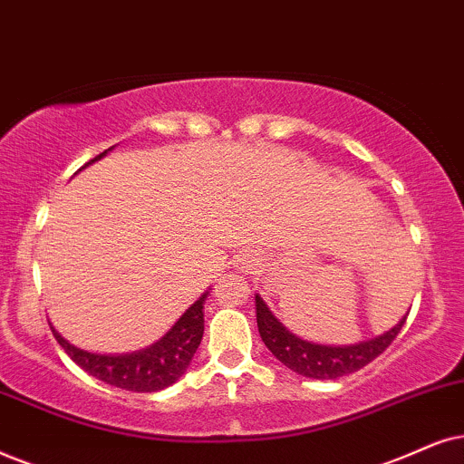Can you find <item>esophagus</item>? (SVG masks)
<instances>
[{
  "mask_svg": "<svg viewBox=\"0 0 464 464\" xmlns=\"http://www.w3.org/2000/svg\"><path fill=\"white\" fill-rule=\"evenodd\" d=\"M255 266H256V259L252 255H248V252H242V255H237V259H236L237 269H250Z\"/></svg>",
  "mask_w": 464,
  "mask_h": 464,
  "instance_id": "obj_1",
  "label": "esophagus"
}]
</instances>
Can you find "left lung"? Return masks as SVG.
<instances>
[{"mask_svg": "<svg viewBox=\"0 0 464 464\" xmlns=\"http://www.w3.org/2000/svg\"><path fill=\"white\" fill-rule=\"evenodd\" d=\"M255 304L256 325H259V334L266 347L286 368L308 379H340L360 371L390 347L392 340L398 336L404 321H407V314H404L392 330L383 332L377 338L362 340V343L355 344H319L293 334L267 308L266 300L259 293L255 295Z\"/></svg>", "mask_w": 464, "mask_h": 464, "instance_id": "obj_1", "label": "left lung"}]
</instances>
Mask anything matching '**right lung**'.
Returning <instances> with one entry per match:
<instances>
[{"instance_id": "obj_1", "label": "right lung", "mask_w": 464, "mask_h": 464, "mask_svg": "<svg viewBox=\"0 0 464 464\" xmlns=\"http://www.w3.org/2000/svg\"><path fill=\"white\" fill-rule=\"evenodd\" d=\"M111 150L113 148L104 150L102 154H98L93 160L87 162L85 167L101 160V158L107 156ZM208 295L209 291H205L203 295L198 297L178 321H175L171 330L164 334L162 338H158L154 344H150V347L145 349L132 351V353H92V351L79 349L74 347L72 343H68V340L53 325L51 330L57 343L63 347V351H66L87 374H92V377L128 392H140V394H143V392H158L173 385L175 381L186 372V368L190 366L192 357H195L203 338V304L208 300Z\"/></svg>"}]
</instances>
